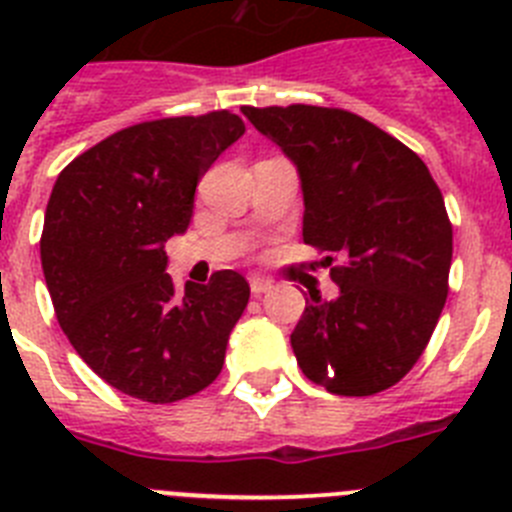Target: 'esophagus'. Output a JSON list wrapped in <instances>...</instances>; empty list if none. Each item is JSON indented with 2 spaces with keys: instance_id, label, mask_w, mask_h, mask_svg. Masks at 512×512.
Masks as SVG:
<instances>
[{
  "instance_id": "1",
  "label": "esophagus",
  "mask_w": 512,
  "mask_h": 512,
  "mask_svg": "<svg viewBox=\"0 0 512 512\" xmlns=\"http://www.w3.org/2000/svg\"><path fill=\"white\" fill-rule=\"evenodd\" d=\"M271 289V282L264 277H251V292L253 295H264V292H269Z\"/></svg>"
}]
</instances>
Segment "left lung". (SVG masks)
<instances>
[{
  "label": "left lung",
  "instance_id": "left-lung-1",
  "mask_svg": "<svg viewBox=\"0 0 512 512\" xmlns=\"http://www.w3.org/2000/svg\"><path fill=\"white\" fill-rule=\"evenodd\" d=\"M300 171L302 241L325 253L336 300L292 330L297 364L333 395L390 390L415 366L449 295L454 230L428 166L338 107H243Z\"/></svg>",
  "mask_w": 512,
  "mask_h": 512
}]
</instances>
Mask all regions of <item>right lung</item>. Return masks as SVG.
Returning <instances> with one entry per match:
<instances>
[{
  "label": "right lung",
  "mask_w": 512,
  "mask_h": 512,
  "mask_svg": "<svg viewBox=\"0 0 512 512\" xmlns=\"http://www.w3.org/2000/svg\"><path fill=\"white\" fill-rule=\"evenodd\" d=\"M243 133L228 110L138 122L53 184L40 235L53 310L76 354L125 395L184 400L223 369L251 287L223 269L176 289L164 243L187 230L197 182Z\"/></svg>",
  "instance_id": "obj_1"
}]
</instances>
